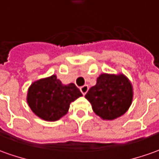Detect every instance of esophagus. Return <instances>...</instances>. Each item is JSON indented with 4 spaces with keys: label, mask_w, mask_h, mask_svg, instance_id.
I'll list each match as a JSON object with an SVG mask.
<instances>
[{
    "label": "esophagus",
    "mask_w": 159,
    "mask_h": 159,
    "mask_svg": "<svg viewBox=\"0 0 159 159\" xmlns=\"http://www.w3.org/2000/svg\"><path fill=\"white\" fill-rule=\"evenodd\" d=\"M80 90H81V92L84 94V95H85V94L88 92L89 90V86L88 85H84V86H82V87H80Z\"/></svg>",
    "instance_id": "obj_1"
}]
</instances>
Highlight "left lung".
Masks as SVG:
<instances>
[{
    "label": "left lung",
    "mask_w": 159,
    "mask_h": 159,
    "mask_svg": "<svg viewBox=\"0 0 159 159\" xmlns=\"http://www.w3.org/2000/svg\"><path fill=\"white\" fill-rule=\"evenodd\" d=\"M132 86L123 75L102 74L85 98L94 112L102 119L112 120L124 115L132 102Z\"/></svg>",
    "instance_id": "8db88e82"
}]
</instances>
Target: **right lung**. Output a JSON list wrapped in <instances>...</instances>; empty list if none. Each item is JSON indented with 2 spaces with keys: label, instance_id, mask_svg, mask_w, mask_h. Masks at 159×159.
Masks as SVG:
<instances>
[{
  "label": "right lung",
  "instance_id": "1",
  "mask_svg": "<svg viewBox=\"0 0 159 159\" xmlns=\"http://www.w3.org/2000/svg\"><path fill=\"white\" fill-rule=\"evenodd\" d=\"M82 96L75 84L63 85L53 75L31 84L27 101L36 116L46 121H57L68 112L70 102Z\"/></svg>",
  "mask_w": 159,
  "mask_h": 159
}]
</instances>
